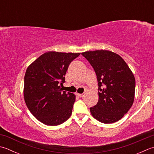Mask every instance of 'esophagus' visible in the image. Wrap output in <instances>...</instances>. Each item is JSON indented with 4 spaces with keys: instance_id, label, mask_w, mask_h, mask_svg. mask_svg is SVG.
<instances>
[{
    "instance_id": "1",
    "label": "esophagus",
    "mask_w": 154,
    "mask_h": 154,
    "mask_svg": "<svg viewBox=\"0 0 154 154\" xmlns=\"http://www.w3.org/2000/svg\"><path fill=\"white\" fill-rule=\"evenodd\" d=\"M77 95L79 97H83L84 96H85V94H84V93H81V94H79V93H77Z\"/></svg>"
}]
</instances>
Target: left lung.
Instances as JSON below:
<instances>
[{"label": "left lung", "instance_id": "8db88e82", "mask_svg": "<svg viewBox=\"0 0 154 154\" xmlns=\"http://www.w3.org/2000/svg\"><path fill=\"white\" fill-rule=\"evenodd\" d=\"M94 69L98 82L99 101L90 107L95 119L103 123L121 119L133 105L135 80L127 63L107 50L81 53Z\"/></svg>", "mask_w": 154, "mask_h": 154}]
</instances>
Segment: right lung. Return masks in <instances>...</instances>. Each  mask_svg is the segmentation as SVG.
Masks as SVG:
<instances>
[{"mask_svg": "<svg viewBox=\"0 0 154 154\" xmlns=\"http://www.w3.org/2000/svg\"><path fill=\"white\" fill-rule=\"evenodd\" d=\"M80 54L49 51L26 69L24 99L31 113L44 124L58 125L70 117L75 95L61 87L69 64Z\"/></svg>", "mask_w": 154, "mask_h": 154, "instance_id": "obj_1", "label": "right lung"}]
</instances>
